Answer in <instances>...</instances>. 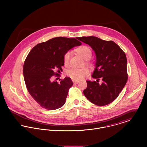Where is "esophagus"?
<instances>
[{
	"label": "esophagus",
	"instance_id": "esophagus-1",
	"mask_svg": "<svg viewBox=\"0 0 147 147\" xmlns=\"http://www.w3.org/2000/svg\"><path fill=\"white\" fill-rule=\"evenodd\" d=\"M79 81H73V83L74 84H78L79 83Z\"/></svg>",
	"mask_w": 147,
	"mask_h": 147
}]
</instances>
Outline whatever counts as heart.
<instances>
[{
  "label": "heart",
  "instance_id": "1",
  "mask_svg": "<svg viewBox=\"0 0 147 147\" xmlns=\"http://www.w3.org/2000/svg\"><path fill=\"white\" fill-rule=\"evenodd\" d=\"M77 53L83 57L85 60H88L91 58L92 51L90 48L86 46H82L76 49ZM71 55V52L68 51L65 53L63 56V62L65 65H69ZM89 74V69L87 67L83 68H72L67 72V76L72 80L79 81L83 79Z\"/></svg>",
  "mask_w": 147,
  "mask_h": 147
}]
</instances>
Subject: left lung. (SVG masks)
Here are the masks:
<instances>
[{"instance_id": "obj_1", "label": "left lung", "mask_w": 147, "mask_h": 147, "mask_svg": "<svg viewBox=\"0 0 147 147\" xmlns=\"http://www.w3.org/2000/svg\"><path fill=\"white\" fill-rule=\"evenodd\" d=\"M89 45L96 56L95 68L92 75L96 81H87L84 96L98 106L108 105L114 101L125 86L127 79V58L121 48L112 41L94 36L78 37ZM102 83L99 84V78Z\"/></svg>"}]
</instances>
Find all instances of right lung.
Wrapping results in <instances>:
<instances>
[{"label": "right lung", "instance_id": "1", "mask_svg": "<svg viewBox=\"0 0 147 147\" xmlns=\"http://www.w3.org/2000/svg\"><path fill=\"white\" fill-rule=\"evenodd\" d=\"M81 45L76 38L58 37L37 44L29 52L23 66L24 78L29 94L42 107L53 110L64 105L73 83L66 77L58 83L52 76L59 75L56 70L62 71L65 53Z\"/></svg>", "mask_w": 147, "mask_h": 147}]
</instances>
